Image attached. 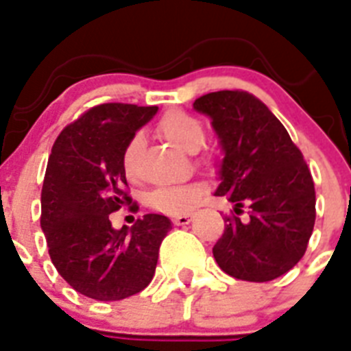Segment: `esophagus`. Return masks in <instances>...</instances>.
<instances>
[{
	"label": "esophagus",
	"mask_w": 351,
	"mask_h": 351,
	"mask_svg": "<svg viewBox=\"0 0 351 351\" xmlns=\"http://www.w3.org/2000/svg\"><path fill=\"white\" fill-rule=\"evenodd\" d=\"M191 218H193L191 213H184V215H176L175 218H173V221H175L176 225H187L191 221Z\"/></svg>",
	"instance_id": "obj_1"
}]
</instances>
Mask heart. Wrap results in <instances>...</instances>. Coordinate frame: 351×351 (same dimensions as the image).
Returning a JSON list of instances; mask_svg holds the SVG:
<instances>
[{"label":"heart","instance_id":"b5f03b06","mask_svg":"<svg viewBox=\"0 0 351 351\" xmlns=\"http://www.w3.org/2000/svg\"><path fill=\"white\" fill-rule=\"evenodd\" d=\"M156 130L164 138L180 147L182 151L195 153L200 149L205 141V128L195 115L182 110H169L160 117ZM142 146L141 135H133L122 151V169L128 178H133L136 171V156ZM200 164H207L210 158L207 155L198 158ZM205 193V185L200 182H189L169 187H156L147 195V204L155 210L166 215H184L195 207Z\"/></svg>","mask_w":351,"mask_h":351}]
</instances>
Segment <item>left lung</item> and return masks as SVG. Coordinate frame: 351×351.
Returning a JSON list of instances; mask_svg holds the SVG:
<instances>
[{"label": "left lung", "instance_id": "obj_1", "mask_svg": "<svg viewBox=\"0 0 351 351\" xmlns=\"http://www.w3.org/2000/svg\"><path fill=\"white\" fill-rule=\"evenodd\" d=\"M195 110L213 119L225 158L218 196L236 205L241 222L225 216V230L213 247L225 274L241 281H272L304 256L315 223L314 178L289 131L252 93L221 90L198 97Z\"/></svg>", "mask_w": 351, "mask_h": 351}]
</instances>
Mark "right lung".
<instances>
[{
    "label": "right lung",
    "instance_id": "right-lung-1",
    "mask_svg": "<svg viewBox=\"0 0 351 351\" xmlns=\"http://www.w3.org/2000/svg\"><path fill=\"white\" fill-rule=\"evenodd\" d=\"M156 110L97 104L53 142L43 180L41 229L57 272L86 298L121 301L146 289L155 276L169 218L146 215L131 229L115 230L110 215L131 204L122 151Z\"/></svg>",
    "mask_w": 351,
    "mask_h": 351
}]
</instances>
